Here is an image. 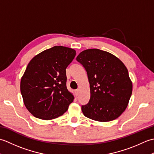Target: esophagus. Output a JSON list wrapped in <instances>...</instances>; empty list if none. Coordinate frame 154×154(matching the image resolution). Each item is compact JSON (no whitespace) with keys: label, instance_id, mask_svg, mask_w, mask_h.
Segmentation results:
<instances>
[{"label":"esophagus","instance_id":"34e87169","mask_svg":"<svg viewBox=\"0 0 154 154\" xmlns=\"http://www.w3.org/2000/svg\"><path fill=\"white\" fill-rule=\"evenodd\" d=\"M75 95L76 96H78V94H79V90L77 89L75 91Z\"/></svg>","mask_w":154,"mask_h":154}]
</instances>
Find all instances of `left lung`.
Here are the masks:
<instances>
[{
	"instance_id": "left-lung-1",
	"label": "left lung",
	"mask_w": 154,
	"mask_h": 154,
	"mask_svg": "<svg viewBox=\"0 0 154 154\" xmlns=\"http://www.w3.org/2000/svg\"><path fill=\"white\" fill-rule=\"evenodd\" d=\"M76 60L85 69L91 97L81 110L86 117L99 122L115 120L122 114L132 93L128 71L119 58L109 52L89 49Z\"/></svg>"
}]
</instances>
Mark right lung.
Listing matches in <instances>:
<instances>
[{"label": "right lung", "instance_id": "add662e5", "mask_svg": "<svg viewBox=\"0 0 154 154\" xmlns=\"http://www.w3.org/2000/svg\"><path fill=\"white\" fill-rule=\"evenodd\" d=\"M76 51L54 46L35 55L29 62L20 81L24 105L32 115L51 120L66 112L74 97L66 87V68Z\"/></svg>", "mask_w": 154, "mask_h": 154}]
</instances>
